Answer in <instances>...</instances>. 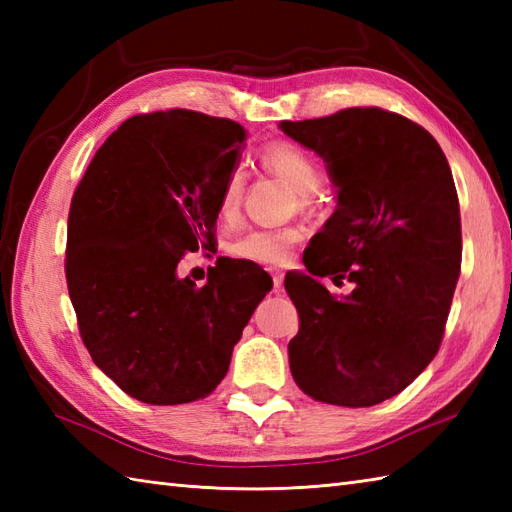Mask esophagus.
<instances>
[{
  "instance_id": "esophagus-1",
  "label": "esophagus",
  "mask_w": 512,
  "mask_h": 512,
  "mask_svg": "<svg viewBox=\"0 0 512 512\" xmlns=\"http://www.w3.org/2000/svg\"><path fill=\"white\" fill-rule=\"evenodd\" d=\"M273 286H275V290L284 286V273H279V270H273Z\"/></svg>"
}]
</instances>
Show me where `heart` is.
Returning <instances> with one entry per match:
<instances>
[{"mask_svg": "<svg viewBox=\"0 0 512 512\" xmlns=\"http://www.w3.org/2000/svg\"><path fill=\"white\" fill-rule=\"evenodd\" d=\"M259 162L275 176L284 178L292 189L301 195V202H310L312 193L321 187L323 169L319 158L310 154L288 140H275L268 143L259 151ZM244 173L242 169H233L224 180V187L217 202V213L222 220H235L242 206L244 195ZM301 231L295 226H259L250 228L237 239H233L231 253L237 259H246L259 266H284L292 255V248L299 244Z\"/></svg>", "mask_w": 512, "mask_h": 512, "instance_id": "obj_1", "label": "heart"}]
</instances>
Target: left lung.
Wrapping results in <instances>:
<instances>
[{"instance_id": "left-lung-1", "label": "left lung", "mask_w": 512, "mask_h": 512, "mask_svg": "<svg viewBox=\"0 0 512 512\" xmlns=\"http://www.w3.org/2000/svg\"><path fill=\"white\" fill-rule=\"evenodd\" d=\"M284 134L328 162L336 211L310 239V275H286L299 312L288 343L303 394L372 407L438 354L462 264L460 202L447 156L427 129L380 107H347ZM314 276L347 278L336 298Z\"/></svg>"}]
</instances>
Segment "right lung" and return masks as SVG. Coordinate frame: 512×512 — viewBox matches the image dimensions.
<instances>
[{"label":"right lung","mask_w":512,"mask_h":512,"mask_svg":"<svg viewBox=\"0 0 512 512\" xmlns=\"http://www.w3.org/2000/svg\"><path fill=\"white\" fill-rule=\"evenodd\" d=\"M246 129L191 110L127 118L96 151L68 215L65 279L83 345L147 405L206 398L273 288L253 262L217 259L209 281L178 277L215 248L217 202Z\"/></svg>","instance_id":"obj_1"}]
</instances>
